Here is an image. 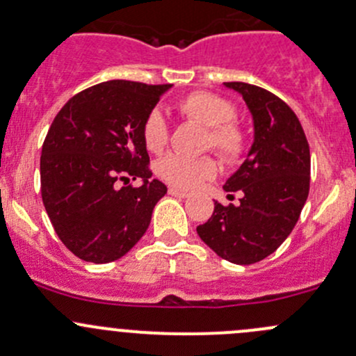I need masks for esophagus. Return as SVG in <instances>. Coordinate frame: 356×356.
Wrapping results in <instances>:
<instances>
[{"label":"esophagus","mask_w":356,"mask_h":356,"mask_svg":"<svg viewBox=\"0 0 356 356\" xmlns=\"http://www.w3.org/2000/svg\"><path fill=\"white\" fill-rule=\"evenodd\" d=\"M168 195L175 196V198H188L189 193L182 191V189H177V188H170V189H168Z\"/></svg>","instance_id":"esophagus-1"}]
</instances>
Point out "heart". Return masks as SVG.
Segmentation results:
<instances>
[{
    "label": "heart",
    "instance_id": "b5f03b06",
    "mask_svg": "<svg viewBox=\"0 0 356 356\" xmlns=\"http://www.w3.org/2000/svg\"><path fill=\"white\" fill-rule=\"evenodd\" d=\"M177 110L186 120L207 129L203 148L213 149L222 160L236 163L246 153L248 139L243 125L234 118L236 108L222 96L207 91H193L179 99ZM141 138L146 149L161 153L168 145V125L163 115L152 110L141 125ZM158 177L182 189L198 188L201 182L215 177L217 163L211 156L188 158L182 155L163 156L156 163Z\"/></svg>",
    "mask_w": 356,
    "mask_h": 356
}]
</instances>
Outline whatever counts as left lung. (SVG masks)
<instances>
[{
	"instance_id": "left-lung-1",
	"label": "left lung",
	"mask_w": 356,
	"mask_h": 356,
	"mask_svg": "<svg viewBox=\"0 0 356 356\" xmlns=\"http://www.w3.org/2000/svg\"><path fill=\"white\" fill-rule=\"evenodd\" d=\"M246 102L254 139L248 158L227 179L238 207L215 201L211 217L196 231L224 260L250 265L274 253L300 218L310 191V148L294 111L279 96L246 82H224Z\"/></svg>"
}]
</instances>
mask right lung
Returning a JSON list of instances; mask_svg holds the SVG:
<instances>
[{
    "label": "right lung",
    "instance_id": "add662e5",
    "mask_svg": "<svg viewBox=\"0 0 356 356\" xmlns=\"http://www.w3.org/2000/svg\"><path fill=\"white\" fill-rule=\"evenodd\" d=\"M170 88L102 82L56 113L42 143L41 196L55 232L81 260H118L145 236L167 186L149 179L141 125ZM129 178L143 184L116 188Z\"/></svg>",
    "mask_w": 356,
    "mask_h": 356
}]
</instances>
